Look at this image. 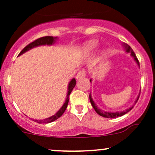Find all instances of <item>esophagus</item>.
<instances>
[{"instance_id": "esophagus-1", "label": "esophagus", "mask_w": 155, "mask_h": 155, "mask_svg": "<svg viewBox=\"0 0 155 155\" xmlns=\"http://www.w3.org/2000/svg\"><path fill=\"white\" fill-rule=\"evenodd\" d=\"M85 76H86V70L85 69H82V70L78 72L76 78L77 79H80V78L85 77Z\"/></svg>"}]
</instances>
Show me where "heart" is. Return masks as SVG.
Segmentation results:
<instances>
[{"instance_id":"heart-1","label":"heart","mask_w":155,"mask_h":155,"mask_svg":"<svg viewBox=\"0 0 155 155\" xmlns=\"http://www.w3.org/2000/svg\"><path fill=\"white\" fill-rule=\"evenodd\" d=\"M97 46V42L91 41L87 43V47L89 48H94Z\"/></svg>"}]
</instances>
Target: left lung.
<instances>
[{
	"mask_svg": "<svg viewBox=\"0 0 155 155\" xmlns=\"http://www.w3.org/2000/svg\"><path fill=\"white\" fill-rule=\"evenodd\" d=\"M126 51L127 52H130V54L133 56V57L134 58V59H135V61H137V63L138 64V65L140 66V62H139V60L137 59V56H136L135 53H134V50L132 49V48L130 47V46H126ZM91 81V80H90ZM139 97H140V96L138 97V98H137V100L136 101L135 104L136 103H137V101H138V99ZM89 99H90V101H91V106L93 107L94 109V110L96 111L97 113L98 114V115H100L102 117H104V118H118V117H120V116H122V115H125L127 112H128L129 111H130L131 109L134 108V106H133L132 107L129 108L128 109H126L125 111H123V112H104V111L101 110V109H98L96 105H95V104L94 103L93 100H92L91 98V94H89Z\"/></svg>",
	"mask_w": 155,
	"mask_h": 155,
	"instance_id": "obj_1",
	"label": "left lung"
}]
</instances>
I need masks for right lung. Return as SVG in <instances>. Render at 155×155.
<instances>
[{"label": "right lung", "instance_id": "add662e5", "mask_svg": "<svg viewBox=\"0 0 155 155\" xmlns=\"http://www.w3.org/2000/svg\"><path fill=\"white\" fill-rule=\"evenodd\" d=\"M56 39H57V37H40V38L37 39V40H35L34 41L31 42V43H29L28 46H26L25 47L23 48V49L21 51V52L19 53V54H18V55L23 54V53H25V51H28V50L31 49V48L36 47V46H41V45H51V44H53V43H54V42L55 41L54 40H56ZM76 79H73L71 81H70V82L69 83V85H68V96H67L66 101H65V103H64V104L63 105V107H62L60 109H59V111L57 112V113L55 114V115H52V116L50 117V118H46V119L36 120V121H37V123H39V124H42V123H43V124H47V123L52 122V121H55V120H57L58 118H60V117L62 115H63L64 112H65L67 107H68V102H69V97H70V93H71L72 91H73V87H74L75 85H76Z\"/></svg>", "mask_w": 155, "mask_h": 155}]
</instances>
